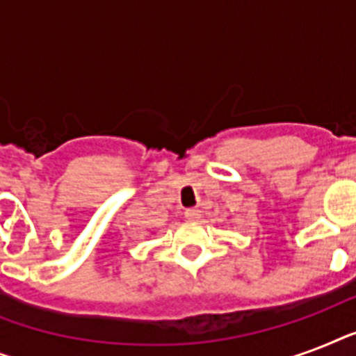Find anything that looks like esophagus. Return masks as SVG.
Wrapping results in <instances>:
<instances>
[{
    "label": "esophagus",
    "instance_id": "obj_1",
    "mask_svg": "<svg viewBox=\"0 0 356 356\" xmlns=\"http://www.w3.org/2000/svg\"><path fill=\"white\" fill-rule=\"evenodd\" d=\"M184 216H186V220H190V222H195V220H200L201 211L200 209H186Z\"/></svg>",
    "mask_w": 356,
    "mask_h": 356
}]
</instances>
